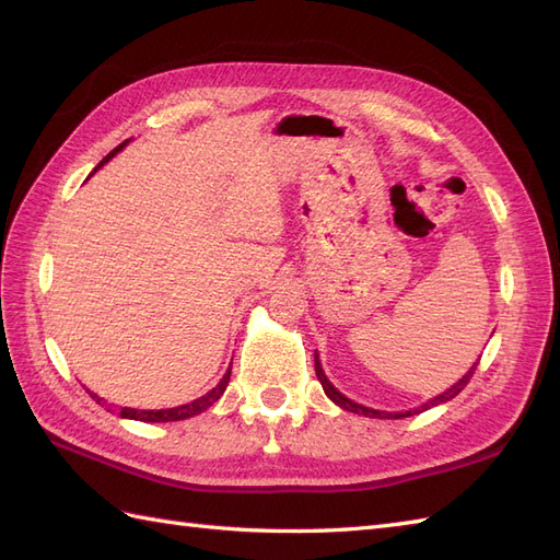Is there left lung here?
Returning a JSON list of instances; mask_svg holds the SVG:
<instances>
[{"instance_id":"obj_1","label":"left lung","mask_w":560,"mask_h":560,"mask_svg":"<svg viewBox=\"0 0 560 560\" xmlns=\"http://www.w3.org/2000/svg\"><path fill=\"white\" fill-rule=\"evenodd\" d=\"M479 364V362H477ZM477 364H474L467 374L457 381L455 385H451L446 393H442V395H436L434 399H430V401H425L422 406H418V409H413V411H404V413H389V411H376V409H369V406H362V404H354L352 399H348L346 395H341L338 393V389L329 383V378L325 376V371H322V364H319V360H317V354H315V374H317V381L322 383V389H325L327 393V397L336 404V406H341V409H346V411H350V413H362V416H366V418H381V420H393V418H409V416H416V413H422V411H428V409H432V406H436V404H444V401H451L455 395H460L463 389H465V385L469 383V378L474 376V371H477Z\"/></svg>"}]
</instances>
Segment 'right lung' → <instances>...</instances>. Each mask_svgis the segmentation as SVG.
<instances>
[{
	"label": "right lung",
	"mask_w": 560,
	"mask_h": 560,
	"mask_svg": "<svg viewBox=\"0 0 560 560\" xmlns=\"http://www.w3.org/2000/svg\"><path fill=\"white\" fill-rule=\"evenodd\" d=\"M130 140H126V142H121L118 144L114 151H109V154L100 161V165H105L112 156H116L118 151H121L126 144H128ZM97 165V167H100ZM229 378H231V366H229V371L224 374V378L219 381L208 395H202V397H198V399H194V401H189V404H182V406H175V409H159V411H140V409H128V406H124L121 411H118V416L121 418H130V420H142V422H171V420H184V418H191V416H198V413H202L206 409H210V406L224 395V389H226V385H229ZM89 395L100 404V406H105V399L103 397H97V395H93L91 389H89ZM107 411H112V409H107Z\"/></svg>",
	"instance_id": "obj_1"
}]
</instances>
